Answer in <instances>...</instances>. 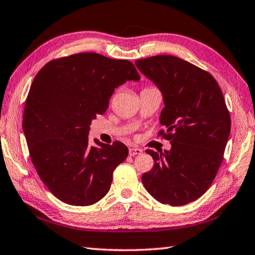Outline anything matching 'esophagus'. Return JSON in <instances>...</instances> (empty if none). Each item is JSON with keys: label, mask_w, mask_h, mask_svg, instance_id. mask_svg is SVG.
<instances>
[{"label": "esophagus", "mask_w": 255, "mask_h": 255, "mask_svg": "<svg viewBox=\"0 0 255 255\" xmlns=\"http://www.w3.org/2000/svg\"><path fill=\"white\" fill-rule=\"evenodd\" d=\"M142 150L140 148H130L129 149V156L130 157H134L136 154H141Z\"/></svg>", "instance_id": "34e87169"}]
</instances>
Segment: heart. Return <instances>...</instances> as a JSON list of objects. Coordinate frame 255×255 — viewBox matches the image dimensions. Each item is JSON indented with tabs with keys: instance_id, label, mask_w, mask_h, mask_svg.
<instances>
[{
	"instance_id": "b5f03b06",
	"label": "heart",
	"mask_w": 255,
	"mask_h": 255,
	"mask_svg": "<svg viewBox=\"0 0 255 255\" xmlns=\"http://www.w3.org/2000/svg\"><path fill=\"white\" fill-rule=\"evenodd\" d=\"M149 88H151V87H149Z\"/></svg>"
}]
</instances>
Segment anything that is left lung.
<instances>
[{
	"mask_svg": "<svg viewBox=\"0 0 255 255\" xmlns=\"http://www.w3.org/2000/svg\"><path fill=\"white\" fill-rule=\"evenodd\" d=\"M136 66L160 89V130L171 149L146 152L153 159L142 174L146 190L163 204L184 206L210 188L223 160L231 130L223 94L211 74L171 55L138 59Z\"/></svg>",
	"mask_w": 255,
	"mask_h": 255,
	"instance_id": "8db88e82",
	"label": "left lung"
}]
</instances>
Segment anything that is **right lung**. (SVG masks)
Returning <instances> with one entry per match:
<instances>
[{
  "mask_svg": "<svg viewBox=\"0 0 255 255\" xmlns=\"http://www.w3.org/2000/svg\"><path fill=\"white\" fill-rule=\"evenodd\" d=\"M140 76L133 64L97 53L48 62L35 76L23 115L29 156L41 180L71 206H91L106 196L113 172L128 156L124 143L91 146L89 126L107 111L115 88Z\"/></svg>",
  "mask_w": 255,
  "mask_h": 255,
  "instance_id": "right-lung-1",
  "label": "right lung"
}]
</instances>
